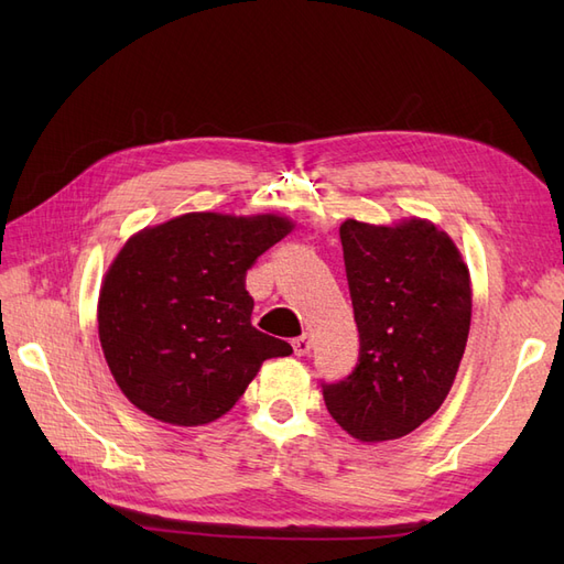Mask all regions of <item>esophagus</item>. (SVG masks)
Returning <instances> with one entry per match:
<instances>
[{
	"label": "esophagus",
	"instance_id": "34e87169",
	"mask_svg": "<svg viewBox=\"0 0 564 564\" xmlns=\"http://www.w3.org/2000/svg\"><path fill=\"white\" fill-rule=\"evenodd\" d=\"M292 346H294V352L301 357V355H308V352H311L313 340H311L308 334H303V336H299V338L292 340Z\"/></svg>",
	"mask_w": 564,
	"mask_h": 564
}]
</instances>
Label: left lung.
Masks as SVG:
<instances>
[{
    "instance_id": "1",
    "label": "left lung",
    "mask_w": 564,
    "mask_h": 564,
    "mask_svg": "<svg viewBox=\"0 0 564 564\" xmlns=\"http://www.w3.org/2000/svg\"><path fill=\"white\" fill-rule=\"evenodd\" d=\"M360 357L346 379L322 383L334 421L362 442L416 431L445 402L470 329L468 268L425 220L340 226Z\"/></svg>"
}]
</instances>
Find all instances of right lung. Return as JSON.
Masks as SVG:
<instances>
[{
    "instance_id": "1",
    "label": "right lung",
    "mask_w": 564,
    "mask_h": 564,
    "mask_svg": "<svg viewBox=\"0 0 564 564\" xmlns=\"http://www.w3.org/2000/svg\"><path fill=\"white\" fill-rule=\"evenodd\" d=\"M292 230L280 216L185 214L145 228L110 265L98 336L117 386L148 416L202 425L240 400L270 357L292 355L251 324L245 280Z\"/></svg>"
}]
</instances>
